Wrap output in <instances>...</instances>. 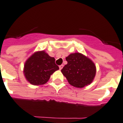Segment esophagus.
Listing matches in <instances>:
<instances>
[{
  "label": "esophagus",
  "mask_w": 123,
  "mask_h": 123,
  "mask_svg": "<svg viewBox=\"0 0 123 123\" xmlns=\"http://www.w3.org/2000/svg\"><path fill=\"white\" fill-rule=\"evenodd\" d=\"M63 66H64V65H63V64H62V65H61V66H59L60 70H61L62 69V68H63Z\"/></svg>",
  "instance_id": "esophagus-1"
}]
</instances>
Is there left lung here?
I'll use <instances>...</instances> for the list:
<instances>
[{"mask_svg": "<svg viewBox=\"0 0 123 123\" xmlns=\"http://www.w3.org/2000/svg\"><path fill=\"white\" fill-rule=\"evenodd\" d=\"M68 64L61 69L71 85L83 88L89 85L96 74V66L88 57L79 52L72 53L66 57Z\"/></svg>", "mask_w": 123, "mask_h": 123, "instance_id": "left-lung-1", "label": "left lung"}]
</instances>
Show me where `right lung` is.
<instances>
[{"instance_id": "right-lung-1", "label": "right lung", "mask_w": 123, "mask_h": 123, "mask_svg": "<svg viewBox=\"0 0 123 123\" xmlns=\"http://www.w3.org/2000/svg\"><path fill=\"white\" fill-rule=\"evenodd\" d=\"M54 57L49 56L45 50L33 53L26 61L23 73L26 80L33 85L45 84L50 76L59 69Z\"/></svg>"}]
</instances>
